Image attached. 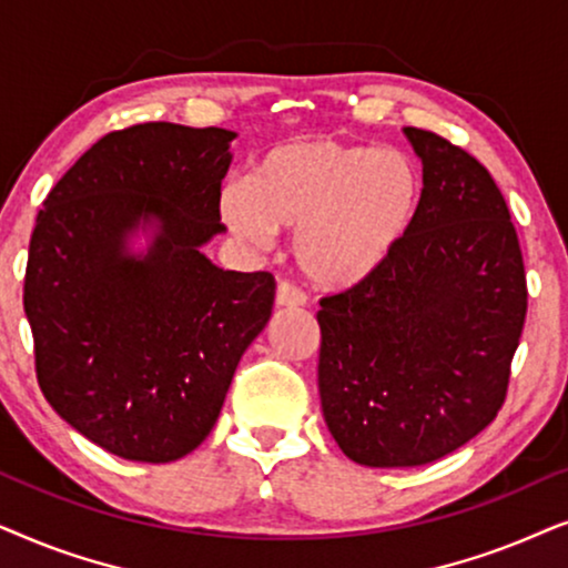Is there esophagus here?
<instances>
[{
    "mask_svg": "<svg viewBox=\"0 0 568 568\" xmlns=\"http://www.w3.org/2000/svg\"><path fill=\"white\" fill-rule=\"evenodd\" d=\"M275 301H277V306L296 308V306H304L306 304V293L301 291L298 285H293V283H288V280H283V283L277 285Z\"/></svg>",
    "mask_w": 568,
    "mask_h": 568,
    "instance_id": "1",
    "label": "esophagus"
}]
</instances>
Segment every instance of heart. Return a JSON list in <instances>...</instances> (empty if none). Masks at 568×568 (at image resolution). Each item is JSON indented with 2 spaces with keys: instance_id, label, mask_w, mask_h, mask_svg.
Listing matches in <instances>:
<instances>
[{
  "instance_id": "b5f03b06",
  "label": "heart",
  "mask_w": 568,
  "mask_h": 568,
  "mask_svg": "<svg viewBox=\"0 0 568 568\" xmlns=\"http://www.w3.org/2000/svg\"><path fill=\"white\" fill-rule=\"evenodd\" d=\"M423 205V173L403 150L329 138L280 142L246 181L221 192V217L248 244L296 233V262L322 288L374 275L410 233Z\"/></svg>"
}]
</instances>
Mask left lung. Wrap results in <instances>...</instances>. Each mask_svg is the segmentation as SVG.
<instances>
[{"instance_id":"left-lung-1","label":"left lung","mask_w":568,"mask_h":568,"mask_svg":"<svg viewBox=\"0 0 568 568\" xmlns=\"http://www.w3.org/2000/svg\"><path fill=\"white\" fill-rule=\"evenodd\" d=\"M423 205L374 275L320 301V397L337 447L366 467H415L501 410L527 280L501 189L463 148L405 126Z\"/></svg>"}]
</instances>
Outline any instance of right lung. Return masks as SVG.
I'll use <instances>...</instances> for the list:
<instances>
[{
  "instance_id": "1",
  "label": "right lung",
  "mask_w": 568,
  "mask_h": 568,
  "mask_svg": "<svg viewBox=\"0 0 568 568\" xmlns=\"http://www.w3.org/2000/svg\"><path fill=\"white\" fill-rule=\"evenodd\" d=\"M236 132L148 121L109 132L36 217L22 306L38 387L74 430L132 463L205 442L241 355L270 322L275 277L202 254L221 225ZM156 229L145 255L125 241Z\"/></svg>"
}]
</instances>
